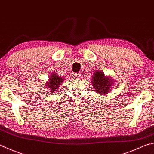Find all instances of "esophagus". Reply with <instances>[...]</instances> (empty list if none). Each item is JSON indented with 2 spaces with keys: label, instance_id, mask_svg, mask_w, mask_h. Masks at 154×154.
Wrapping results in <instances>:
<instances>
[{
  "label": "esophagus",
  "instance_id": "obj_1",
  "mask_svg": "<svg viewBox=\"0 0 154 154\" xmlns=\"http://www.w3.org/2000/svg\"><path fill=\"white\" fill-rule=\"evenodd\" d=\"M81 77L82 76H81V74H79V73H75L74 75V77L76 78V79H80Z\"/></svg>",
  "mask_w": 154,
  "mask_h": 154
}]
</instances>
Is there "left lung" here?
I'll return each mask as SVG.
<instances>
[{"label": "left lung", "mask_w": 154, "mask_h": 154, "mask_svg": "<svg viewBox=\"0 0 154 154\" xmlns=\"http://www.w3.org/2000/svg\"><path fill=\"white\" fill-rule=\"evenodd\" d=\"M91 80L95 92L102 96L109 94L116 82L114 79L110 76H105L104 72L97 70L93 72Z\"/></svg>", "instance_id": "8db88e82"}]
</instances>
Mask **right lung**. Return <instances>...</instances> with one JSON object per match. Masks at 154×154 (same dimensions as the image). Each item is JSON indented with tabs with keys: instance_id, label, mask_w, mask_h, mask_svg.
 Segmentation results:
<instances>
[{
	"instance_id": "obj_1",
	"label": "right lung",
	"mask_w": 154,
	"mask_h": 154,
	"mask_svg": "<svg viewBox=\"0 0 154 154\" xmlns=\"http://www.w3.org/2000/svg\"><path fill=\"white\" fill-rule=\"evenodd\" d=\"M65 78L58 76L57 73L51 72L48 81L46 82V87L48 89V92L50 93H54L58 89H60V87L62 83L65 82Z\"/></svg>"
}]
</instances>
